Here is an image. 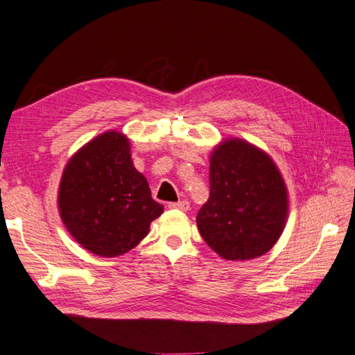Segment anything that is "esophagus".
<instances>
[{
	"label": "esophagus",
	"mask_w": 355,
	"mask_h": 355,
	"mask_svg": "<svg viewBox=\"0 0 355 355\" xmlns=\"http://www.w3.org/2000/svg\"><path fill=\"white\" fill-rule=\"evenodd\" d=\"M170 209H178V211H188L189 209V203L187 200H180V202H171L168 203Z\"/></svg>",
	"instance_id": "esophagus-1"
}]
</instances>
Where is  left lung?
<instances>
[{
	"mask_svg": "<svg viewBox=\"0 0 355 355\" xmlns=\"http://www.w3.org/2000/svg\"><path fill=\"white\" fill-rule=\"evenodd\" d=\"M286 217V187L272 159L239 138L218 144L209 198L196 218L206 244L227 261L256 259L277 243Z\"/></svg>",
	"mask_w": 355,
	"mask_h": 355,
	"instance_id": "obj_1",
	"label": "left lung"
}]
</instances>
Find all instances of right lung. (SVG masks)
Masks as SVG:
<instances>
[{"instance_id": "1", "label": "right lung", "mask_w": 355, "mask_h": 355, "mask_svg": "<svg viewBox=\"0 0 355 355\" xmlns=\"http://www.w3.org/2000/svg\"><path fill=\"white\" fill-rule=\"evenodd\" d=\"M58 207L71 235L103 257L134 248L164 211L134 167L129 140L116 131L93 138L67 162Z\"/></svg>"}]
</instances>
